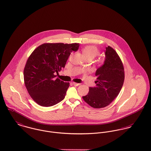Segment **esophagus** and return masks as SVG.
Listing matches in <instances>:
<instances>
[{
  "label": "esophagus",
  "instance_id": "34e87169",
  "mask_svg": "<svg viewBox=\"0 0 151 151\" xmlns=\"http://www.w3.org/2000/svg\"><path fill=\"white\" fill-rule=\"evenodd\" d=\"M72 83L74 86H78L80 85V83H76V82H73Z\"/></svg>",
  "mask_w": 151,
  "mask_h": 151
}]
</instances>
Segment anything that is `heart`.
I'll return each mask as SVG.
<instances>
[{
  "instance_id": "heart-1",
  "label": "heart",
  "mask_w": 151,
  "mask_h": 151,
  "mask_svg": "<svg viewBox=\"0 0 151 151\" xmlns=\"http://www.w3.org/2000/svg\"><path fill=\"white\" fill-rule=\"evenodd\" d=\"M82 52L86 60H92L96 57L100 52L99 48L94 45H87L82 48ZM101 59L99 58L97 62L100 63Z\"/></svg>"
}]
</instances>
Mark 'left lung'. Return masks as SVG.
I'll return each mask as SVG.
<instances>
[{
    "mask_svg": "<svg viewBox=\"0 0 151 151\" xmlns=\"http://www.w3.org/2000/svg\"><path fill=\"white\" fill-rule=\"evenodd\" d=\"M104 64L96 72V86L90 88L84 101L91 107L100 109L109 106L119 95L122 87L124 68L119 55L111 47L106 48Z\"/></svg>",
    "mask_w": 151,
    "mask_h": 151,
    "instance_id": "8db88e82",
    "label": "left lung"
}]
</instances>
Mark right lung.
Wrapping results in <instances>:
<instances>
[{
	"instance_id": "right-lung-1",
	"label": "right lung",
	"mask_w": 151,
	"mask_h": 151,
	"mask_svg": "<svg viewBox=\"0 0 151 151\" xmlns=\"http://www.w3.org/2000/svg\"><path fill=\"white\" fill-rule=\"evenodd\" d=\"M79 43H44L31 54L24 69V81L31 97L40 106H52L64 99L69 86L55 78L64 68L70 52Z\"/></svg>"
}]
</instances>
